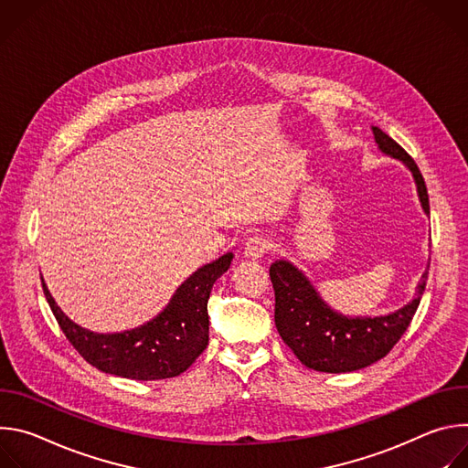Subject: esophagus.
<instances>
[{
  "label": "esophagus",
  "instance_id": "esophagus-1",
  "mask_svg": "<svg viewBox=\"0 0 468 468\" xmlns=\"http://www.w3.org/2000/svg\"><path fill=\"white\" fill-rule=\"evenodd\" d=\"M271 250V240L264 235H253L244 242V255L250 259H259Z\"/></svg>",
  "mask_w": 468,
  "mask_h": 468
}]
</instances>
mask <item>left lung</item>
Instances as JSON below:
<instances>
[{"label": "left lung", "instance_id": "obj_1", "mask_svg": "<svg viewBox=\"0 0 468 468\" xmlns=\"http://www.w3.org/2000/svg\"><path fill=\"white\" fill-rule=\"evenodd\" d=\"M372 131L378 148L411 170L420 206L430 215L428 188L417 163L379 127L372 125ZM271 280L276 294L274 320L283 343L307 368L341 374L361 370L392 350L417 313L428 272L422 274L415 298L410 303L381 316H345L333 311L307 276L285 259L271 264Z\"/></svg>", "mask_w": 468, "mask_h": 468}]
</instances>
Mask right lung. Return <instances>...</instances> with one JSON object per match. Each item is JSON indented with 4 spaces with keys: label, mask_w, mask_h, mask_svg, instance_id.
Returning <instances> with one entry per match:
<instances>
[{
    "label": "right lung",
    "mask_w": 468,
    "mask_h": 468,
    "mask_svg": "<svg viewBox=\"0 0 468 468\" xmlns=\"http://www.w3.org/2000/svg\"><path fill=\"white\" fill-rule=\"evenodd\" d=\"M233 253L197 269L174 292L154 320L122 333H94L66 316L51 298L44 280L46 300L70 345L98 370L127 379H166L185 372L207 348V302L215 282L229 269Z\"/></svg>",
    "instance_id": "right-lung-1"
}]
</instances>
